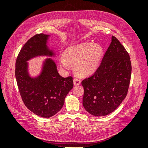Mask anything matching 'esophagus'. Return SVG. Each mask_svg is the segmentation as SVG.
Masks as SVG:
<instances>
[{"label": "esophagus", "mask_w": 148, "mask_h": 148, "mask_svg": "<svg viewBox=\"0 0 148 148\" xmlns=\"http://www.w3.org/2000/svg\"><path fill=\"white\" fill-rule=\"evenodd\" d=\"M73 83L75 85H79L80 83H81V80L78 78H74Z\"/></svg>", "instance_id": "obj_1"}]
</instances>
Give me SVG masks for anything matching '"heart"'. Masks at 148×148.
<instances>
[{
    "label": "heart",
    "instance_id": "1",
    "mask_svg": "<svg viewBox=\"0 0 148 148\" xmlns=\"http://www.w3.org/2000/svg\"><path fill=\"white\" fill-rule=\"evenodd\" d=\"M103 49L99 44L84 42L70 46L66 49L64 56L60 57L62 68L69 70L74 64L76 72L82 76L93 73L99 67L103 56Z\"/></svg>",
    "mask_w": 148,
    "mask_h": 148
}]
</instances>
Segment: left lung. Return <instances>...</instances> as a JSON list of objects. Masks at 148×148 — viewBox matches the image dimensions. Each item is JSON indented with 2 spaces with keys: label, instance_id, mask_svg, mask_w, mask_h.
<instances>
[{
  "label": "left lung",
  "instance_id": "left-lung-1",
  "mask_svg": "<svg viewBox=\"0 0 148 148\" xmlns=\"http://www.w3.org/2000/svg\"><path fill=\"white\" fill-rule=\"evenodd\" d=\"M131 73L128 53L112 36L101 65L95 73L82 82L85 110L97 117L114 112L127 95Z\"/></svg>",
  "mask_w": 148,
  "mask_h": 148
}]
</instances>
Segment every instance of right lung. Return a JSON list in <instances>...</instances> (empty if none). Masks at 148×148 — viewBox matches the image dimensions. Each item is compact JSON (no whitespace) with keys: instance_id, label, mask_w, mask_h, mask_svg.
I'll use <instances>...</instances> for the list:
<instances>
[{"instance_id":"add662e5","label":"right lung","mask_w":148,"mask_h":148,"mask_svg":"<svg viewBox=\"0 0 148 148\" xmlns=\"http://www.w3.org/2000/svg\"><path fill=\"white\" fill-rule=\"evenodd\" d=\"M50 38V34L41 33L29 39L21 49L15 65V77L25 105L44 118L51 117L61 110L66 95L73 88V78L61 77L51 58L57 56L49 46ZM38 56L50 58L42 62L38 75L31 76L27 62Z\"/></svg>"}]
</instances>
